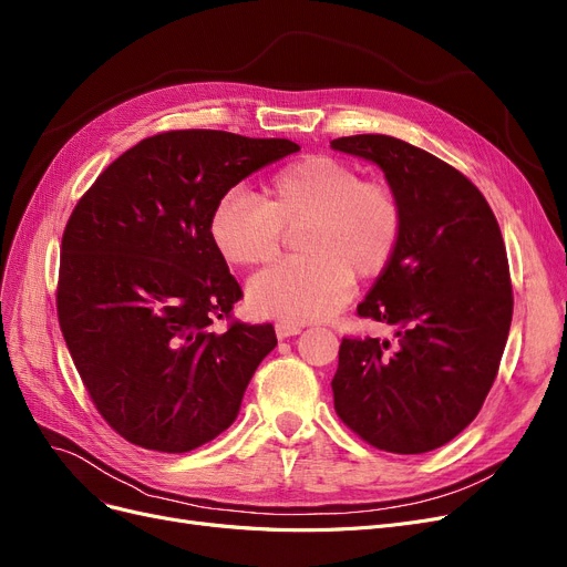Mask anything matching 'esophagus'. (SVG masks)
<instances>
[{"label":"esophagus","instance_id":"34e87169","mask_svg":"<svg viewBox=\"0 0 567 567\" xmlns=\"http://www.w3.org/2000/svg\"><path fill=\"white\" fill-rule=\"evenodd\" d=\"M297 333H301V327H299V324H287V322L276 324V336H278L280 340L291 338V336H297Z\"/></svg>","mask_w":567,"mask_h":567}]
</instances>
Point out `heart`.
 Returning <instances> with one entry per match:
<instances>
[{
  "label": "heart",
  "mask_w": 567,
  "mask_h": 567,
  "mask_svg": "<svg viewBox=\"0 0 567 567\" xmlns=\"http://www.w3.org/2000/svg\"><path fill=\"white\" fill-rule=\"evenodd\" d=\"M403 204L389 183L361 181L340 159L308 155L276 171L264 196L234 189L210 213V240L227 264L257 268L274 261L285 231L299 257L264 270L250 282V306L287 324L333 315L354 276L384 274L403 238Z\"/></svg>",
  "instance_id": "heart-1"
}]
</instances>
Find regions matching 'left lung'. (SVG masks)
Here are the masks:
<instances>
[{
  "instance_id": "8db88e82",
  "label": "left lung",
  "mask_w": 567,
  "mask_h": 567,
  "mask_svg": "<svg viewBox=\"0 0 567 567\" xmlns=\"http://www.w3.org/2000/svg\"><path fill=\"white\" fill-rule=\"evenodd\" d=\"M331 147L375 162L405 215L396 255L357 306L396 344L342 338L333 405L368 445L424 454L475 420L498 375L514 306L503 234L484 194L422 147L384 134Z\"/></svg>"
}]
</instances>
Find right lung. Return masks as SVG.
Listing matches in <instances>:
<instances>
[{"instance_id": "obj_1", "label": "right lung", "mask_w": 567, "mask_h": 567, "mask_svg": "<svg viewBox=\"0 0 567 567\" xmlns=\"http://www.w3.org/2000/svg\"><path fill=\"white\" fill-rule=\"evenodd\" d=\"M301 147L176 130L122 153L73 208L58 319L94 408L132 445L183 454L229 429L274 324L229 319L243 299L210 213L261 166Z\"/></svg>"}]
</instances>
